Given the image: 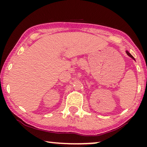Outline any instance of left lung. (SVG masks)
<instances>
[{"mask_svg": "<svg viewBox=\"0 0 147 147\" xmlns=\"http://www.w3.org/2000/svg\"><path fill=\"white\" fill-rule=\"evenodd\" d=\"M126 53H127V55H128V56H130V57H131V58H132V59H133L134 60H135V59H134V57H133V56H132V55H131V54H130V53H129V52H128V51H126Z\"/></svg>", "mask_w": 147, "mask_h": 147, "instance_id": "obj_1", "label": "left lung"}]
</instances>
